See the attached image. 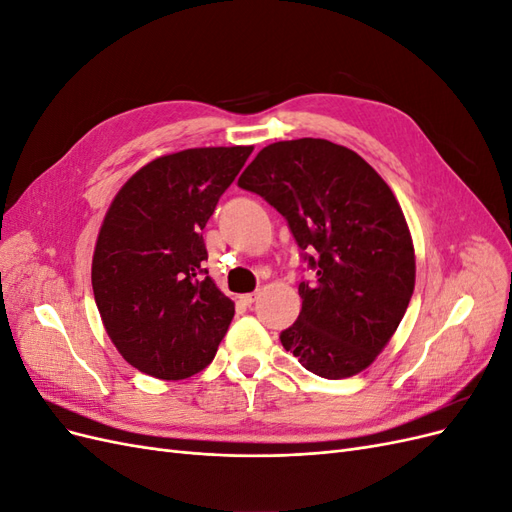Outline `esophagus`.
Segmentation results:
<instances>
[{
	"label": "esophagus",
	"instance_id": "obj_1",
	"mask_svg": "<svg viewBox=\"0 0 512 512\" xmlns=\"http://www.w3.org/2000/svg\"><path fill=\"white\" fill-rule=\"evenodd\" d=\"M256 299H258V292H247V294H241V297H239V301L243 305H252Z\"/></svg>",
	"mask_w": 512,
	"mask_h": 512
}]
</instances>
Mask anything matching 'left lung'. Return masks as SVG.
Listing matches in <instances>:
<instances>
[{
    "mask_svg": "<svg viewBox=\"0 0 512 512\" xmlns=\"http://www.w3.org/2000/svg\"><path fill=\"white\" fill-rule=\"evenodd\" d=\"M239 185L284 215L316 271L299 284L303 307L282 346L320 378L367 369L414 292L412 235L393 190L359 153L324 138L267 145Z\"/></svg>",
    "mask_w": 512,
    "mask_h": 512,
    "instance_id": "8db88e82",
    "label": "left lung"
}]
</instances>
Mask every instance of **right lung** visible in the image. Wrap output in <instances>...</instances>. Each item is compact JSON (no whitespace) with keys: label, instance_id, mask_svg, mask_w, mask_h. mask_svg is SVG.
Segmentation results:
<instances>
[{"label":"right lung","instance_id":"1","mask_svg":"<svg viewBox=\"0 0 512 512\" xmlns=\"http://www.w3.org/2000/svg\"><path fill=\"white\" fill-rule=\"evenodd\" d=\"M254 147H196L151 160L121 185L98 232L91 286L104 329L143 374L203 371L235 303L207 275L203 228Z\"/></svg>","mask_w":512,"mask_h":512}]
</instances>
